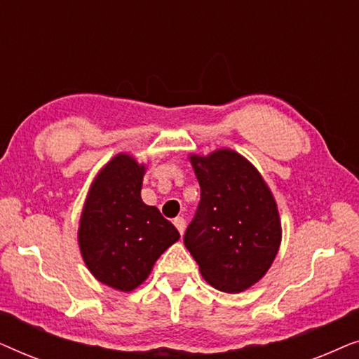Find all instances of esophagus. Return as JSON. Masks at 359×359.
Listing matches in <instances>:
<instances>
[{
    "instance_id": "esophagus-1",
    "label": "esophagus",
    "mask_w": 359,
    "mask_h": 359,
    "mask_svg": "<svg viewBox=\"0 0 359 359\" xmlns=\"http://www.w3.org/2000/svg\"><path fill=\"white\" fill-rule=\"evenodd\" d=\"M173 224H175V227L178 229V232L183 235L184 233V229H186V220L183 217H176Z\"/></svg>"
}]
</instances>
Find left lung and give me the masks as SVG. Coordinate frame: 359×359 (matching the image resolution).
<instances>
[{"mask_svg": "<svg viewBox=\"0 0 359 359\" xmlns=\"http://www.w3.org/2000/svg\"><path fill=\"white\" fill-rule=\"evenodd\" d=\"M188 158L199 181L198 212L184 245L210 286L237 294L257 284L276 258L283 229L276 199L252 161L232 149Z\"/></svg>", "mask_w": 359, "mask_h": 359, "instance_id": "left-lung-1", "label": "left lung"}]
</instances>
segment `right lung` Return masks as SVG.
Returning a JSON list of instances; mask_svg holds the SVG:
<instances>
[{"label": "right lung", "mask_w": 359, "mask_h": 359, "mask_svg": "<svg viewBox=\"0 0 359 359\" xmlns=\"http://www.w3.org/2000/svg\"><path fill=\"white\" fill-rule=\"evenodd\" d=\"M145 163L121 151L93 180L83 204L78 245L97 281L130 292L150 276L180 232L155 205L142 201Z\"/></svg>", "instance_id": "add662e5"}]
</instances>
